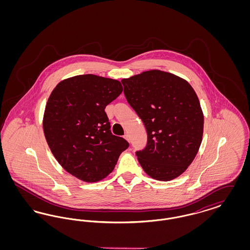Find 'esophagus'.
<instances>
[{
  "label": "esophagus",
  "mask_w": 250,
  "mask_h": 250,
  "mask_svg": "<svg viewBox=\"0 0 250 250\" xmlns=\"http://www.w3.org/2000/svg\"><path fill=\"white\" fill-rule=\"evenodd\" d=\"M125 139L128 143H130V137H129L128 134H125Z\"/></svg>",
  "instance_id": "1"
}]
</instances>
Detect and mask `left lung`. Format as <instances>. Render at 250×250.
I'll return each mask as SVG.
<instances>
[{"instance_id": "8db88e82", "label": "left lung", "mask_w": 250, "mask_h": 250, "mask_svg": "<svg viewBox=\"0 0 250 250\" xmlns=\"http://www.w3.org/2000/svg\"><path fill=\"white\" fill-rule=\"evenodd\" d=\"M122 83L147 130V145L136 153L143 170L158 181L177 178L202 143L204 118L196 92L186 80L157 69L123 79Z\"/></svg>"}]
</instances>
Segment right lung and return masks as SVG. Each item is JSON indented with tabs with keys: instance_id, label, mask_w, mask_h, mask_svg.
I'll use <instances>...</instances> for the list:
<instances>
[{
	"instance_id": "right-lung-1",
	"label": "right lung",
	"mask_w": 250,
	"mask_h": 250,
	"mask_svg": "<svg viewBox=\"0 0 250 250\" xmlns=\"http://www.w3.org/2000/svg\"><path fill=\"white\" fill-rule=\"evenodd\" d=\"M123 92L117 80L93 74L65 79L48 97L43 130L48 147L68 173L86 183L106 178L128 143L111 134L105 107Z\"/></svg>"
}]
</instances>
